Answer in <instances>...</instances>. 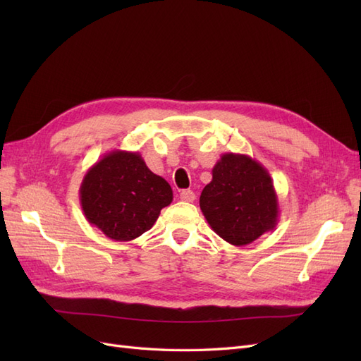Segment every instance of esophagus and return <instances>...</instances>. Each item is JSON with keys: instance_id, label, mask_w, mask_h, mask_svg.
<instances>
[{"instance_id": "1", "label": "esophagus", "mask_w": 361, "mask_h": 361, "mask_svg": "<svg viewBox=\"0 0 361 361\" xmlns=\"http://www.w3.org/2000/svg\"><path fill=\"white\" fill-rule=\"evenodd\" d=\"M180 200L182 202H188V203H191V202H194L195 200V194L191 191V190H183L182 192H180Z\"/></svg>"}]
</instances>
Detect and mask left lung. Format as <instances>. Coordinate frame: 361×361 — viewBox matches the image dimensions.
<instances>
[{
  "instance_id": "1",
  "label": "left lung",
  "mask_w": 361,
  "mask_h": 361,
  "mask_svg": "<svg viewBox=\"0 0 361 361\" xmlns=\"http://www.w3.org/2000/svg\"><path fill=\"white\" fill-rule=\"evenodd\" d=\"M200 209L212 231L241 247L274 231L279 199L268 170L248 155L224 154L200 195Z\"/></svg>"
}]
</instances>
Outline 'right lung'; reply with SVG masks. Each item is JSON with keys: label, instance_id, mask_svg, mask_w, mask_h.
Here are the masks:
<instances>
[{"label": "right lung", "instance_id": "right-lung-1", "mask_svg": "<svg viewBox=\"0 0 361 361\" xmlns=\"http://www.w3.org/2000/svg\"><path fill=\"white\" fill-rule=\"evenodd\" d=\"M173 200L169 182L138 152L114 149L87 170L80 187L85 220L113 241H133L155 224Z\"/></svg>", "mask_w": 361, "mask_h": 361}]
</instances>
